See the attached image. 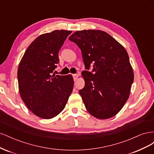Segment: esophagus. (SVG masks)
<instances>
[{
	"label": "esophagus",
	"instance_id": "34e87169",
	"mask_svg": "<svg viewBox=\"0 0 154 154\" xmlns=\"http://www.w3.org/2000/svg\"><path fill=\"white\" fill-rule=\"evenodd\" d=\"M72 76H73V79L74 81H76L78 78V74H72Z\"/></svg>",
	"mask_w": 154,
	"mask_h": 154
}]
</instances>
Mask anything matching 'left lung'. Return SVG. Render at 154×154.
<instances>
[{"label": "left lung", "mask_w": 154, "mask_h": 154, "mask_svg": "<svg viewBox=\"0 0 154 154\" xmlns=\"http://www.w3.org/2000/svg\"><path fill=\"white\" fill-rule=\"evenodd\" d=\"M69 40L81 49L85 69V87L79 91L87 111L94 117H113L127 101L134 72L127 51L113 37L100 30L78 31Z\"/></svg>", "instance_id": "8db88e82"}]
</instances>
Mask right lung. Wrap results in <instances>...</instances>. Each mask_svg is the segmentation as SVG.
Segmentation results:
<instances>
[{
    "label": "right lung",
    "mask_w": 154,
    "mask_h": 154,
    "mask_svg": "<svg viewBox=\"0 0 154 154\" xmlns=\"http://www.w3.org/2000/svg\"><path fill=\"white\" fill-rule=\"evenodd\" d=\"M71 31L55 30L40 35L26 49L18 68L22 100L38 117L51 119L63 110L73 89L71 74H52L58 53Z\"/></svg>",
    "instance_id": "1"
}]
</instances>
